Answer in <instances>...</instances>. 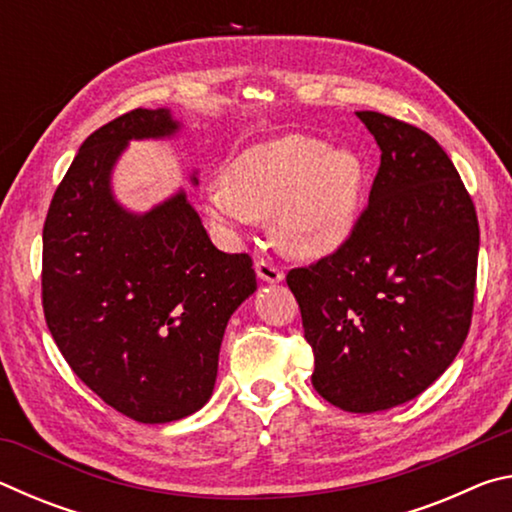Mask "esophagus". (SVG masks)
I'll list each match as a JSON object with an SVG mask.
<instances>
[{
	"instance_id": "1",
	"label": "esophagus",
	"mask_w": 512,
	"mask_h": 512,
	"mask_svg": "<svg viewBox=\"0 0 512 512\" xmlns=\"http://www.w3.org/2000/svg\"><path fill=\"white\" fill-rule=\"evenodd\" d=\"M255 271H257L259 280H264L268 284H277V282L284 280L282 268H277L273 262H268V259H257Z\"/></svg>"
}]
</instances>
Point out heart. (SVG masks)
Wrapping results in <instances>:
<instances>
[{
    "label": "heart",
    "mask_w": 512,
    "mask_h": 512,
    "mask_svg": "<svg viewBox=\"0 0 512 512\" xmlns=\"http://www.w3.org/2000/svg\"><path fill=\"white\" fill-rule=\"evenodd\" d=\"M363 187L366 171L357 153L289 135L239 153L223 178L203 189L201 203L223 235L239 237L273 216V237L284 253L320 259L357 232Z\"/></svg>",
    "instance_id": "1"
}]
</instances>
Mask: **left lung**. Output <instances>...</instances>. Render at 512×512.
<instances>
[{
	"label": "left lung",
	"instance_id": "obj_1",
	"mask_svg": "<svg viewBox=\"0 0 512 512\" xmlns=\"http://www.w3.org/2000/svg\"><path fill=\"white\" fill-rule=\"evenodd\" d=\"M381 151L368 207L341 250L287 275L314 350L311 384L352 413L418 397L470 332L479 221L436 140L361 110Z\"/></svg>",
	"mask_w": 512,
	"mask_h": 512
}]
</instances>
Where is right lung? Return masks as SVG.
I'll return each instance as SVG.
<instances>
[{
	"mask_svg": "<svg viewBox=\"0 0 512 512\" xmlns=\"http://www.w3.org/2000/svg\"><path fill=\"white\" fill-rule=\"evenodd\" d=\"M178 131L167 108H137L94 131L42 230V307L58 350L103 402L146 424L210 400L225 327L257 289L253 259L216 248L183 189L142 214L112 194L128 142Z\"/></svg>",
	"mask_w": 512,
	"mask_h": 512,
	"instance_id": "1",
	"label": "right lung"
}]
</instances>
